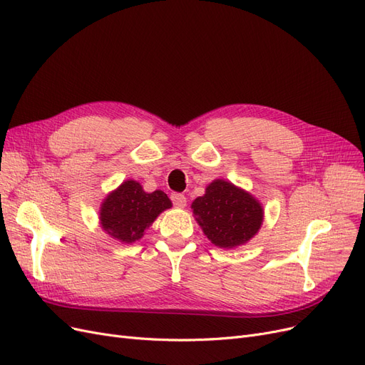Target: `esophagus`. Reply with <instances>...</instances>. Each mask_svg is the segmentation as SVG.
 I'll return each mask as SVG.
<instances>
[{"instance_id":"esophagus-1","label":"esophagus","mask_w":365,"mask_h":365,"mask_svg":"<svg viewBox=\"0 0 365 365\" xmlns=\"http://www.w3.org/2000/svg\"><path fill=\"white\" fill-rule=\"evenodd\" d=\"M171 201L175 207H185L186 206V197L183 194H171Z\"/></svg>"}]
</instances>
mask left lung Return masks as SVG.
I'll return each instance as SVG.
<instances>
[{"label": "left lung", "instance_id": "8db88e82", "mask_svg": "<svg viewBox=\"0 0 365 365\" xmlns=\"http://www.w3.org/2000/svg\"><path fill=\"white\" fill-rule=\"evenodd\" d=\"M192 212L201 230L215 247L236 248L260 230L263 207L250 192L218 179L192 201Z\"/></svg>", "mask_w": 365, "mask_h": 365}]
</instances>
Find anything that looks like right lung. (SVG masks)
<instances>
[{"mask_svg": "<svg viewBox=\"0 0 365 365\" xmlns=\"http://www.w3.org/2000/svg\"><path fill=\"white\" fill-rule=\"evenodd\" d=\"M171 207L165 192H145L135 180H126L115 191L108 194L99 212L103 230L113 239L132 244L144 236L159 213Z\"/></svg>", "mask_w": 365, "mask_h": 365, "instance_id": "1", "label": "right lung"}]
</instances>
